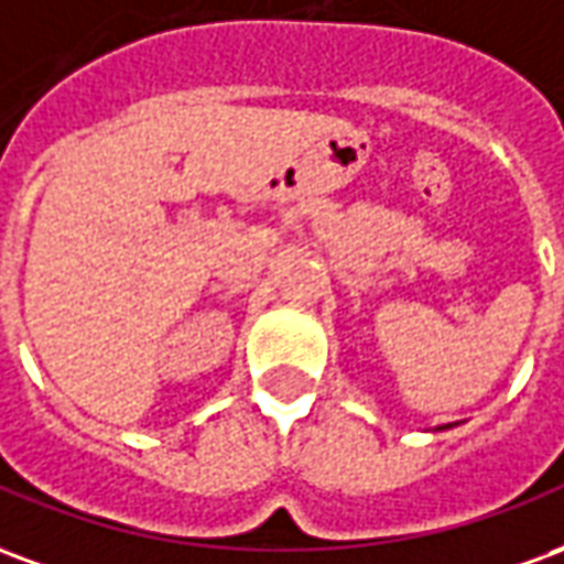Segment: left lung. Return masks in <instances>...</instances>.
Returning a JSON list of instances; mask_svg holds the SVG:
<instances>
[{
    "mask_svg": "<svg viewBox=\"0 0 564 564\" xmlns=\"http://www.w3.org/2000/svg\"><path fill=\"white\" fill-rule=\"evenodd\" d=\"M437 429H449V425H437Z\"/></svg>",
    "mask_w": 564,
    "mask_h": 564,
    "instance_id": "1",
    "label": "left lung"
}]
</instances>
